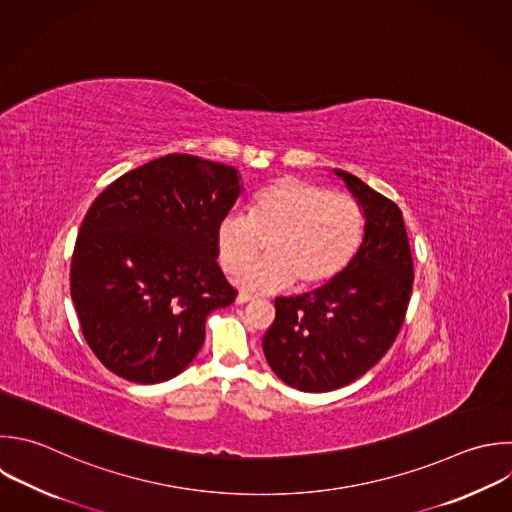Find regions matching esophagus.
<instances>
[{"label": "esophagus", "mask_w": 512, "mask_h": 512, "mask_svg": "<svg viewBox=\"0 0 512 512\" xmlns=\"http://www.w3.org/2000/svg\"><path fill=\"white\" fill-rule=\"evenodd\" d=\"M252 300V296H248V294H244V292H240L238 296H236V304H248Z\"/></svg>", "instance_id": "esophagus-1"}]
</instances>
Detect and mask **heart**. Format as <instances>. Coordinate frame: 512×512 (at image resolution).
Returning <instances> with one entry per match:
<instances>
[{
  "label": "heart",
  "mask_w": 512,
  "mask_h": 512,
  "mask_svg": "<svg viewBox=\"0 0 512 512\" xmlns=\"http://www.w3.org/2000/svg\"><path fill=\"white\" fill-rule=\"evenodd\" d=\"M364 236L356 200L298 178H280L250 202V216L228 214L216 226V250L228 272H238L269 240V258L236 278L244 292L268 294L290 286L316 288L334 280L354 258Z\"/></svg>",
  "instance_id": "b5f03b06"
}]
</instances>
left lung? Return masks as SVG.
I'll return each instance as SVG.
<instances>
[{"instance_id":"8db88e82","label":"left lung","mask_w":512,"mask_h":512,"mask_svg":"<svg viewBox=\"0 0 512 512\" xmlns=\"http://www.w3.org/2000/svg\"><path fill=\"white\" fill-rule=\"evenodd\" d=\"M334 174L362 208V242L334 280L276 298V318L262 338L274 374L302 392L336 390L368 372L392 346L412 292L400 208L360 178Z\"/></svg>"}]
</instances>
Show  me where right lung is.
<instances>
[{"mask_svg":"<svg viewBox=\"0 0 512 512\" xmlns=\"http://www.w3.org/2000/svg\"><path fill=\"white\" fill-rule=\"evenodd\" d=\"M242 190L232 166L168 154L94 200L70 292L84 338L108 370L158 384L196 358L208 314L236 298L216 262V226Z\"/></svg>","mask_w":512,"mask_h":512,"instance_id":"obj_1","label":"right lung"}]
</instances>
